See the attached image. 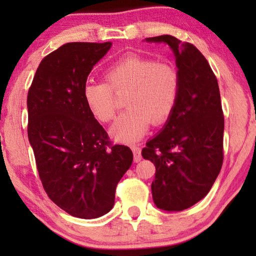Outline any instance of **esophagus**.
<instances>
[{
  "mask_svg": "<svg viewBox=\"0 0 256 256\" xmlns=\"http://www.w3.org/2000/svg\"><path fill=\"white\" fill-rule=\"evenodd\" d=\"M132 152H134V162H140L142 160V155H141V149L138 148V146H132Z\"/></svg>",
  "mask_w": 256,
  "mask_h": 256,
  "instance_id": "34e87169",
  "label": "esophagus"
}]
</instances>
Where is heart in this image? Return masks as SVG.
<instances>
[{
    "instance_id": "b5f03b06",
    "label": "heart",
    "mask_w": 256,
    "mask_h": 256,
    "mask_svg": "<svg viewBox=\"0 0 256 256\" xmlns=\"http://www.w3.org/2000/svg\"><path fill=\"white\" fill-rule=\"evenodd\" d=\"M104 80L106 82L85 84L84 102L96 120L107 124L116 113L114 92H128L124 101L128 110L110 128L112 136L118 142H138L150 122L155 126L164 124L177 106L180 79L176 68L168 62L130 54L108 66Z\"/></svg>"
}]
</instances>
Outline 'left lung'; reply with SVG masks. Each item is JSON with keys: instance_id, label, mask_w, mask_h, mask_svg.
I'll list each match as a JSON object with an SVG mask.
<instances>
[{"instance_id": "1", "label": "left lung", "mask_w": 256, "mask_h": 256, "mask_svg": "<svg viewBox=\"0 0 256 256\" xmlns=\"http://www.w3.org/2000/svg\"><path fill=\"white\" fill-rule=\"evenodd\" d=\"M166 43L176 57L180 96L160 134L146 142L143 158L155 164L152 199L164 211H183L202 200L224 160V113L211 66L194 45L170 34L146 38Z\"/></svg>"}]
</instances>
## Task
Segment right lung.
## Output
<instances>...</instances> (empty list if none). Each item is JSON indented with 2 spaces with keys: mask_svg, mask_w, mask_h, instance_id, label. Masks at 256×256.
<instances>
[{
  "mask_svg": "<svg viewBox=\"0 0 256 256\" xmlns=\"http://www.w3.org/2000/svg\"><path fill=\"white\" fill-rule=\"evenodd\" d=\"M112 46L68 43L43 58L28 92V138L48 198L68 214L94 219L113 208L132 150L112 144L87 110L82 88Z\"/></svg>",
  "mask_w": 256,
  "mask_h": 256,
  "instance_id": "1",
  "label": "right lung"
}]
</instances>
